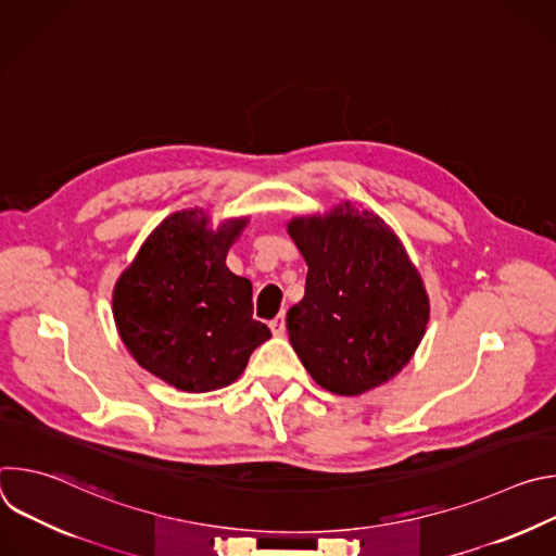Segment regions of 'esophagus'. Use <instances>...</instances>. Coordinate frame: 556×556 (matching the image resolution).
<instances>
[{
	"mask_svg": "<svg viewBox=\"0 0 556 556\" xmlns=\"http://www.w3.org/2000/svg\"><path fill=\"white\" fill-rule=\"evenodd\" d=\"M270 330H273L275 337H283L286 334V316L283 314H279L275 321H270Z\"/></svg>",
	"mask_w": 556,
	"mask_h": 556,
	"instance_id": "1",
	"label": "esophagus"
}]
</instances>
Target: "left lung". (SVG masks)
Segmentation results:
<instances>
[{"label": "left lung", "instance_id": "left-lung-1", "mask_svg": "<svg viewBox=\"0 0 556 556\" xmlns=\"http://www.w3.org/2000/svg\"><path fill=\"white\" fill-rule=\"evenodd\" d=\"M288 235L307 277L286 326L314 382L361 395L401 374L427 332L431 305L399 235L352 202L294 215Z\"/></svg>", "mask_w": 556, "mask_h": 556}]
</instances>
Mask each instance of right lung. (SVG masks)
Masks as SVG:
<instances>
[{
  "mask_svg": "<svg viewBox=\"0 0 556 556\" xmlns=\"http://www.w3.org/2000/svg\"><path fill=\"white\" fill-rule=\"evenodd\" d=\"M249 215L211 226L204 208L157 224L112 292L121 341L134 361L187 393L228 387L270 330L253 319V283L226 266Z\"/></svg>",
  "mask_w": 556,
  "mask_h": 556,
  "instance_id": "1",
  "label": "right lung"
}]
</instances>
